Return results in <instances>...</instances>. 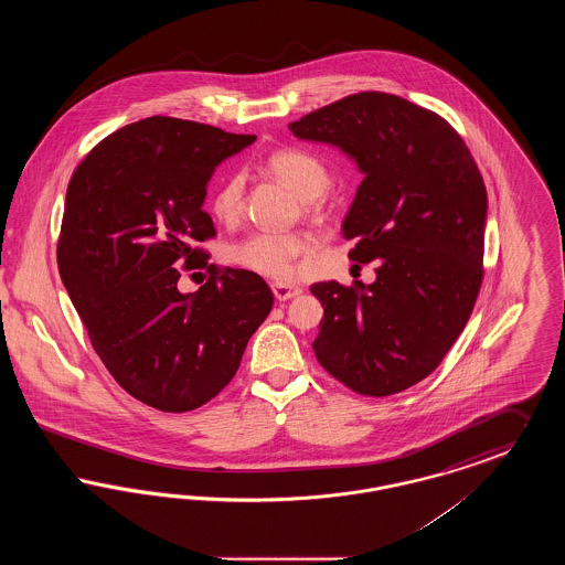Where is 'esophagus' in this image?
Returning a JSON list of instances; mask_svg holds the SVG:
<instances>
[{"mask_svg":"<svg viewBox=\"0 0 565 565\" xmlns=\"http://www.w3.org/2000/svg\"><path fill=\"white\" fill-rule=\"evenodd\" d=\"M302 290L295 288V286H281V284H273V295L281 302V300H290L295 296L300 295Z\"/></svg>","mask_w":565,"mask_h":565,"instance_id":"34e87169","label":"esophagus"}]
</instances>
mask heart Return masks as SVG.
Segmentation results:
<instances>
[{
  "mask_svg": "<svg viewBox=\"0 0 565 565\" xmlns=\"http://www.w3.org/2000/svg\"><path fill=\"white\" fill-rule=\"evenodd\" d=\"M270 173L288 184L305 199L322 194L330 182L328 169L313 152L305 148H279L267 159ZM245 180L239 173L226 175L212 194V212L222 222L237 220L243 210ZM311 247V239L302 233H252L231 247V260L242 269L269 277L275 281L295 279L296 258Z\"/></svg>",
  "mask_w": 565,
  "mask_h": 565,
  "instance_id": "obj_1",
  "label": "heart"
}]
</instances>
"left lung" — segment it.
I'll return each instance as SVG.
<instances>
[{"label": "left lung", "instance_id": "left-lung-1", "mask_svg": "<svg viewBox=\"0 0 565 565\" xmlns=\"http://www.w3.org/2000/svg\"><path fill=\"white\" fill-rule=\"evenodd\" d=\"M288 129L345 150L364 173L343 222L351 260L375 284L320 281L313 351L362 396L398 394L434 373L468 322L483 281V175L456 129L398 95L355 93Z\"/></svg>", "mask_w": 565, "mask_h": 565}]
</instances>
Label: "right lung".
I'll return each instance as SVG.
<instances>
[{
  "label": "right lung",
  "instance_id": "obj_1",
  "mask_svg": "<svg viewBox=\"0 0 565 565\" xmlns=\"http://www.w3.org/2000/svg\"><path fill=\"white\" fill-rule=\"evenodd\" d=\"M256 135L150 116L102 139L74 169L56 263L90 345L116 383L164 413L215 398L237 373L273 292L245 269L210 265L203 210L217 162ZM211 277L192 296L182 269Z\"/></svg>",
  "mask_w": 565,
  "mask_h": 565
}]
</instances>
